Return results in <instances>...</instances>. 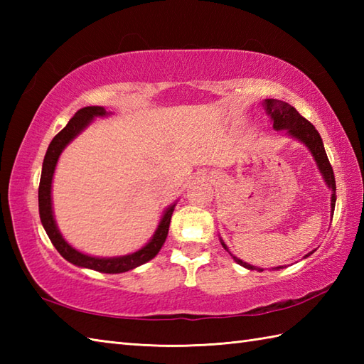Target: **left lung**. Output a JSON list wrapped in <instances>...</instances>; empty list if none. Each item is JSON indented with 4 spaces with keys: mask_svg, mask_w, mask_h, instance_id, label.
<instances>
[{
    "mask_svg": "<svg viewBox=\"0 0 364 364\" xmlns=\"http://www.w3.org/2000/svg\"><path fill=\"white\" fill-rule=\"evenodd\" d=\"M262 107H264L266 114L272 120V128L275 131H284L286 136H289L292 139H296V141L304 144L308 150H310L313 159L316 161V166H318L319 172L323 178V181H326L327 188L331 191V197H330V206H331V213L335 211V203H336V183H335V175H333V168L330 166V161L327 158V153L326 149H323V142H322V137L318 133V129H316L310 122H308L305 117H301V115L297 112L296 107H292L291 105L280 102V100H274V98H266L264 102H262ZM220 244L223 249H225L233 259L237 262L239 266H242L249 270H258V272H262L261 267L257 266H252L249 262H245L242 259L236 258L233 253L228 250L227 244L223 242V239L220 237ZM311 253H314V250H311L310 253H306L304 258H308ZM278 270V269H283V266H278V267H272V270Z\"/></svg>",
    "mask_w": 364,
    "mask_h": 364,
    "instance_id": "left-lung-1",
    "label": "left lung"
}]
</instances>
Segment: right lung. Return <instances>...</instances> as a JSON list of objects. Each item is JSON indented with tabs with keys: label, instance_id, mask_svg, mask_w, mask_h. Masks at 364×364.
<instances>
[{
	"label": "right lung",
	"instance_id": "right-lung-1",
	"mask_svg": "<svg viewBox=\"0 0 364 364\" xmlns=\"http://www.w3.org/2000/svg\"><path fill=\"white\" fill-rule=\"evenodd\" d=\"M111 114L112 112H107L103 106L82 107V109L76 112L70 119V122L67 123V127L54 136L51 144L48 145V150H46L43 164H42L41 184H38V214H41V222L46 231V235L50 237V241L53 242L54 247H56V250L60 253V257L64 259H67L68 262H72V264L78 267L92 269V270H97V272L122 274L145 264V262H149L159 253L161 247L164 245L167 239L170 219H172L176 202L170 205L168 208H166L159 219L158 228L154 230L151 239L139 250L128 255H122V257H92V255L76 250L73 245H70L65 241L63 233H60L58 228L56 219H54L53 198H51L53 176H54V170H56L60 153H63L65 146L70 144L76 136L81 134L82 131L86 129L97 117H107V115Z\"/></svg>",
	"mask_w": 364,
	"mask_h": 364
}]
</instances>
